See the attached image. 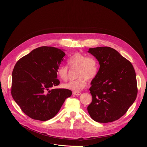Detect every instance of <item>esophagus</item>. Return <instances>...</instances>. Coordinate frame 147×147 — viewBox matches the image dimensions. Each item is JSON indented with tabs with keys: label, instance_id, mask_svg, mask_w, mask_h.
I'll list each match as a JSON object with an SVG mask.
<instances>
[{
	"label": "esophagus",
	"instance_id": "obj_1",
	"mask_svg": "<svg viewBox=\"0 0 147 147\" xmlns=\"http://www.w3.org/2000/svg\"><path fill=\"white\" fill-rule=\"evenodd\" d=\"M73 95H81V92H73Z\"/></svg>",
	"mask_w": 147,
	"mask_h": 147
}]
</instances>
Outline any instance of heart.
<instances>
[{
  "instance_id": "1",
  "label": "heart",
  "mask_w": 147,
  "mask_h": 147,
  "mask_svg": "<svg viewBox=\"0 0 147 147\" xmlns=\"http://www.w3.org/2000/svg\"><path fill=\"white\" fill-rule=\"evenodd\" d=\"M67 63L71 69L78 70L77 77L78 78L63 84V87L65 89L74 92L80 91L87 86L86 80H94L98 73V61L92 57H87L84 54L76 53L68 59ZM57 73L60 79L66 81L69 76L68 67L65 65L60 66L57 70Z\"/></svg>"
}]
</instances>
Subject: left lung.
<instances>
[{
    "label": "left lung",
    "mask_w": 147,
    "mask_h": 147,
    "mask_svg": "<svg viewBox=\"0 0 147 147\" xmlns=\"http://www.w3.org/2000/svg\"><path fill=\"white\" fill-rule=\"evenodd\" d=\"M88 52L100 66L91 82L92 100L87 107L88 112L96 122H112L126 113L136 99L135 70L128 60L112 48H90Z\"/></svg>",
    "instance_id": "8db88e82"
}]
</instances>
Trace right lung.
<instances>
[{
    "label": "right lung",
    "instance_id": "1",
    "mask_svg": "<svg viewBox=\"0 0 147 147\" xmlns=\"http://www.w3.org/2000/svg\"><path fill=\"white\" fill-rule=\"evenodd\" d=\"M64 50L41 47L21 58L12 73L11 95L22 111L30 117L47 121L59 111L72 92L52 89L60 84L57 70L65 56Z\"/></svg>",
    "mask_w": 147,
    "mask_h": 147
}]
</instances>
